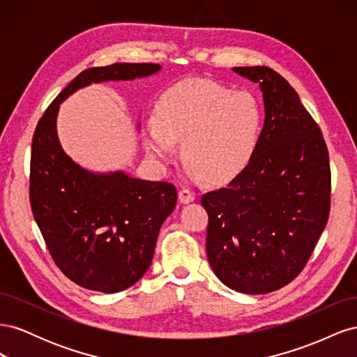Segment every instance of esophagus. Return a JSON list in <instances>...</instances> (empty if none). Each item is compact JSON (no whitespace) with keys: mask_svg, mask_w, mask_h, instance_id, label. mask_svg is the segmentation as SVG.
I'll return each mask as SVG.
<instances>
[{"mask_svg":"<svg viewBox=\"0 0 357 357\" xmlns=\"http://www.w3.org/2000/svg\"><path fill=\"white\" fill-rule=\"evenodd\" d=\"M178 199H180L181 204H190V202L195 201V193H193L189 189H181L178 192Z\"/></svg>","mask_w":357,"mask_h":357,"instance_id":"34e87169","label":"esophagus"}]
</instances>
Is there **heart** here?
Masks as SVG:
<instances>
[{
  "label": "heart",
  "mask_w": 357,
  "mask_h": 357,
  "mask_svg": "<svg viewBox=\"0 0 357 357\" xmlns=\"http://www.w3.org/2000/svg\"><path fill=\"white\" fill-rule=\"evenodd\" d=\"M264 114L256 96L210 80L172 86L146 121V146L162 162L183 155L210 181H226L250 164L262 134Z\"/></svg>",
  "instance_id": "b5f03b06"
}]
</instances>
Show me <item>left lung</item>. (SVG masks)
<instances>
[{
	"label": "left lung",
	"mask_w": 357,
	"mask_h": 357,
	"mask_svg": "<svg viewBox=\"0 0 357 357\" xmlns=\"http://www.w3.org/2000/svg\"><path fill=\"white\" fill-rule=\"evenodd\" d=\"M262 91L265 122L253 159L228 186L205 193L207 257L235 291L264 295L294 280L331 210V168L319 125L268 67H235Z\"/></svg>",
	"instance_id": "left-lung-1"
}]
</instances>
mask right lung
Wrapping results in <instances>:
<instances>
[{
  "label": "right lung",
  "instance_id": "right-lung-1",
  "mask_svg": "<svg viewBox=\"0 0 357 357\" xmlns=\"http://www.w3.org/2000/svg\"><path fill=\"white\" fill-rule=\"evenodd\" d=\"M158 63H125L80 73L43 114L32 138L29 201L53 257L71 282L116 294L135 284L152 264L162 223L174 211L176 188L125 171L93 172L59 143V104L92 83L134 80L160 71ZM139 128V125H138Z\"/></svg>",
  "mask_w": 357,
  "mask_h": 357
}]
</instances>
